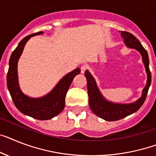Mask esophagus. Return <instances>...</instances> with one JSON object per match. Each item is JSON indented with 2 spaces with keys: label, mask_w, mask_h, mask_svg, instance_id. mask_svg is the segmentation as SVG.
I'll use <instances>...</instances> for the list:
<instances>
[{
  "label": "esophagus",
  "mask_w": 156,
  "mask_h": 156,
  "mask_svg": "<svg viewBox=\"0 0 156 156\" xmlns=\"http://www.w3.org/2000/svg\"><path fill=\"white\" fill-rule=\"evenodd\" d=\"M87 69H88V67L86 66V65H83V66L81 67L80 68V70H81V73H84L86 72V71L87 70Z\"/></svg>",
  "instance_id": "1"
}]
</instances>
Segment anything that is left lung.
I'll use <instances>...</instances> for the list:
<instances>
[{
  "label": "left lung",
  "mask_w": 156,
  "mask_h": 156,
  "mask_svg": "<svg viewBox=\"0 0 156 156\" xmlns=\"http://www.w3.org/2000/svg\"><path fill=\"white\" fill-rule=\"evenodd\" d=\"M121 37L126 46L131 48L136 49L142 56V60L146 69L147 80L145 87L143 90L142 96L136 102L131 104H116L110 102L104 98L100 92L96 82L91 73L86 71L84 73L87 79V94H88V104L92 112L101 119L107 121H115L123 119L132 113L136 112L142 106L146 100L147 92L151 82V75L149 69V58L147 52L140 44V41L135 36L128 32H121Z\"/></svg>",
  "instance_id": "left-lung-1"
}]
</instances>
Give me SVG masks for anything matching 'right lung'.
<instances>
[{"label": "right lung", "instance_id": "1", "mask_svg": "<svg viewBox=\"0 0 156 156\" xmlns=\"http://www.w3.org/2000/svg\"><path fill=\"white\" fill-rule=\"evenodd\" d=\"M44 33L38 32L24 37L14 50L9 59L7 73V86L16 108L20 112L39 120L50 119L59 115L65 105V96L74 77L80 74V69H76L60 80L53 89L40 98H31L20 90L18 83L17 63L24 45L32 37Z\"/></svg>", "mask_w": 156, "mask_h": 156}]
</instances>
